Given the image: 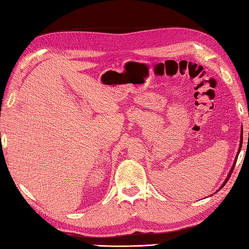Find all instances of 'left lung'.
Returning <instances> with one entry per match:
<instances>
[{
	"instance_id": "left-lung-1",
	"label": "left lung",
	"mask_w": 249,
	"mask_h": 249,
	"mask_svg": "<svg viewBox=\"0 0 249 249\" xmlns=\"http://www.w3.org/2000/svg\"><path fill=\"white\" fill-rule=\"evenodd\" d=\"M241 143H242V137H241ZM241 146H242V145H241L240 144V147H239V150H238V154H237V158H236V160L235 161H233V164H232V166H231V170H230V172H229V175H228V177H227V178H225V180H224V182H223V184H222V186L219 188V190L220 189H222V187L225 185V184H227L228 183V180L230 179V177L231 176V172H232V170H233V168H235V165H236V162H237V159H238V156H239V153H240V149H241ZM219 190H218V191H219Z\"/></svg>"
}]
</instances>
